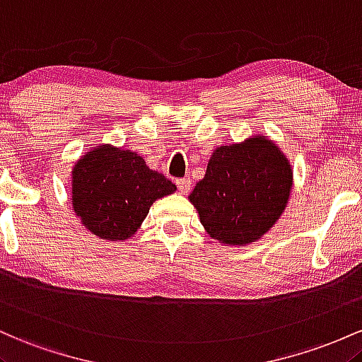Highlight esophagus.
<instances>
[{"instance_id":"34e87169","label":"esophagus","mask_w":362,"mask_h":362,"mask_svg":"<svg viewBox=\"0 0 362 362\" xmlns=\"http://www.w3.org/2000/svg\"><path fill=\"white\" fill-rule=\"evenodd\" d=\"M176 186L181 193H189V189H192V181H189V177H182V180H176Z\"/></svg>"}]
</instances>
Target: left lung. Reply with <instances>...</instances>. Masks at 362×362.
<instances>
[{"mask_svg":"<svg viewBox=\"0 0 362 362\" xmlns=\"http://www.w3.org/2000/svg\"><path fill=\"white\" fill-rule=\"evenodd\" d=\"M292 188L289 160L265 136L218 147L189 202L210 238L247 245L269 233Z\"/></svg>","mask_w":362,"mask_h":362,"instance_id":"8db88e82","label":"left lung"}]
</instances>
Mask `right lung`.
Instances as JSON below:
<instances>
[{"mask_svg":"<svg viewBox=\"0 0 362 362\" xmlns=\"http://www.w3.org/2000/svg\"><path fill=\"white\" fill-rule=\"evenodd\" d=\"M174 192L176 185L138 153L111 145L90 150L73 168V210L100 239L123 241L133 235L150 205Z\"/></svg>","mask_w":362,"mask_h":362,"instance_id":"1","label":"right lung"}]
</instances>
